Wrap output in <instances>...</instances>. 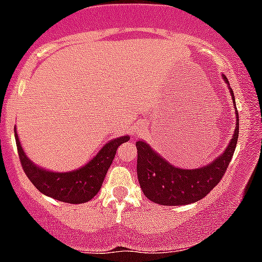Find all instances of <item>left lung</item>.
<instances>
[{
    "instance_id": "8db88e82",
    "label": "left lung",
    "mask_w": 262,
    "mask_h": 262,
    "mask_svg": "<svg viewBox=\"0 0 262 262\" xmlns=\"http://www.w3.org/2000/svg\"><path fill=\"white\" fill-rule=\"evenodd\" d=\"M223 79L228 83L225 75ZM231 94L234 101L232 89ZM235 115L237 124L228 147L212 163L198 169H181L169 165L163 157L157 155L149 145L144 141H137L135 145L138 149V181L145 196L154 203L165 206L196 203L206 196L225 176L237 146L239 134L237 110Z\"/></svg>"
}]
</instances>
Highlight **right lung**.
<instances>
[{
    "mask_svg": "<svg viewBox=\"0 0 262 262\" xmlns=\"http://www.w3.org/2000/svg\"><path fill=\"white\" fill-rule=\"evenodd\" d=\"M18 155L24 173L37 190L53 199L69 204H83L99 193L106 173L115 159L119 145L129 140L121 137L107 143L89 163L73 172L55 173L34 165L24 154L14 129Z\"/></svg>",
    "mask_w": 262,
    "mask_h": 262,
    "instance_id": "add662e5",
    "label": "right lung"
}]
</instances>
